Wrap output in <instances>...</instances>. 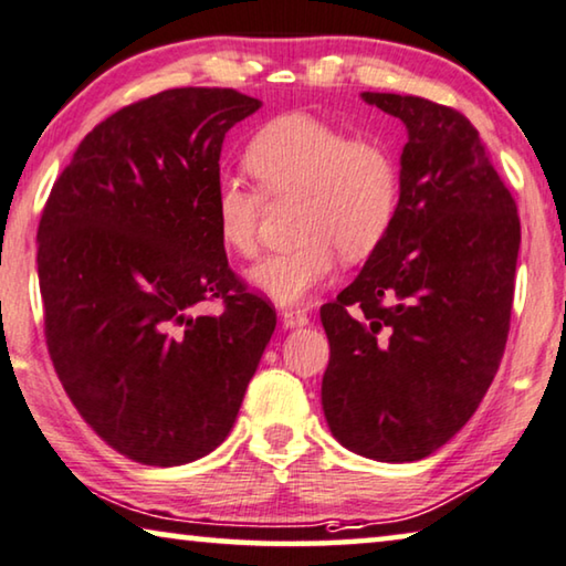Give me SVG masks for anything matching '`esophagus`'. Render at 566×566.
Segmentation results:
<instances>
[{"label": "esophagus", "mask_w": 566, "mask_h": 566, "mask_svg": "<svg viewBox=\"0 0 566 566\" xmlns=\"http://www.w3.org/2000/svg\"><path fill=\"white\" fill-rule=\"evenodd\" d=\"M282 323L292 331V327H305L310 323V317L307 312L302 310H282Z\"/></svg>", "instance_id": "esophagus-1"}]
</instances>
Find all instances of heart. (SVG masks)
<instances>
[{
	"label": "heart",
	"mask_w": 566,
	"mask_h": 566,
	"mask_svg": "<svg viewBox=\"0 0 566 566\" xmlns=\"http://www.w3.org/2000/svg\"><path fill=\"white\" fill-rule=\"evenodd\" d=\"M243 163L266 196L302 192V241L247 272L251 286L276 305L305 302L333 280L340 254L366 259L391 231L401 177L381 142L350 139L340 126L294 112L261 126ZM213 221L226 247L251 256L259 247L261 196L235 177H221L213 190Z\"/></svg>",
	"instance_id": "heart-1"
}]
</instances>
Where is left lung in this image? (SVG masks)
Wrapping results in <instances>:
<instances>
[{"mask_svg":"<svg viewBox=\"0 0 566 566\" xmlns=\"http://www.w3.org/2000/svg\"><path fill=\"white\" fill-rule=\"evenodd\" d=\"M407 126L399 210L356 282L319 310L323 411L337 442L415 462L475 415L511 327L521 221L480 134L450 106L370 94Z\"/></svg>","mask_w":566,"mask_h":566,"instance_id":"obj_1","label":"left lung"}]
</instances>
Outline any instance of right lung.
I'll return each mask as SVG.
<instances>
[{"instance_id": "right-lung-1", "label": "right lung", "mask_w": 566, "mask_h": 566, "mask_svg": "<svg viewBox=\"0 0 566 566\" xmlns=\"http://www.w3.org/2000/svg\"><path fill=\"white\" fill-rule=\"evenodd\" d=\"M261 101L170 88L86 134L38 229L45 340L86 424L142 465H185L229 437L276 327L231 272L213 221L226 132ZM218 298V316H198Z\"/></svg>"}]
</instances>
